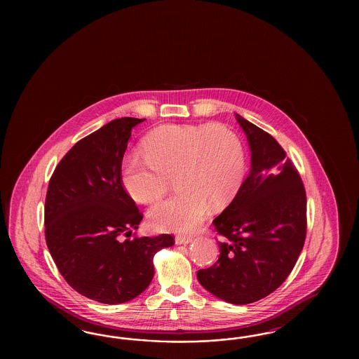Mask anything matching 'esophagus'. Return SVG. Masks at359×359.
Returning <instances> with one entry per match:
<instances>
[{
    "mask_svg": "<svg viewBox=\"0 0 359 359\" xmlns=\"http://www.w3.org/2000/svg\"><path fill=\"white\" fill-rule=\"evenodd\" d=\"M192 241L194 238L191 236H176L175 237L176 245H187V243H191Z\"/></svg>",
    "mask_w": 359,
    "mask_h": 359,
    "instance_id": "esophagus-1",
    "label": "esophagus"
}]
</instances>
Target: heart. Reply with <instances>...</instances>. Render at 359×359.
Wrapping results in <instances>:
<instances>
[{
    "mask_svg": "<svg viewBox=\"0 0 359 359\" xmlns=\"http://www.w3.org/2000/svg\"><path fill=\"white\" fill-rule=\"evenodd\" d=\"M121 163V183L131 198L152 203L176 179L177 192L149 210L152 228L194 233L210 205L224 207L238 192L246 158L238 135L222 125H164Z\"/></svg>",
    "mask_w": 359,
    "mask_h": 359,
    "instance_id": "heart-1",
    "label": "heart"
}]
</instances>
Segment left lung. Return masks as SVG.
I'll use <instances>...</instances> for the list:
<instances>
[{"mask_svg":"<svg viewBox=\"0 0 359 359\" xmlns=\"http://www.w3.org/2000/svg\"><path fill=\"white\" fill-rule=\"evenodd\" d=\"M251 150V170L225 210L213 219L218 261L197 271L200 284L230 304L272 294L292 271L304 246V184L276 140L237 114Z\"/></svg>","mask_w":359,"mask_h":359,"instance_id":"8db88e82","label":"left lung"}]
</instances>
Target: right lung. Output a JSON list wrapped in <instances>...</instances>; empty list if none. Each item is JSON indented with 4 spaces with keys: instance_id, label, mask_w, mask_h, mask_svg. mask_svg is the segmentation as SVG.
<instances>
[{
    "instance_id": "1",
    "label": "right lung",
    "mask_w": 359,
    "mask_h": 359,
    "mask_svg": "<svg viewBox=\"0 0 359 359\" xmlns=\"http://www.w3.org/2000/svg\"><path fill=\"white\" fill-rule=\"evenodd\" d=\"M122 117L80 140L50 179L44 234L65 282L102 304L141 294L154 276V255L174 236L137 237L142 216L121 183V163L131 129L143 122Z\"/></svg>"
}]
</instances>
